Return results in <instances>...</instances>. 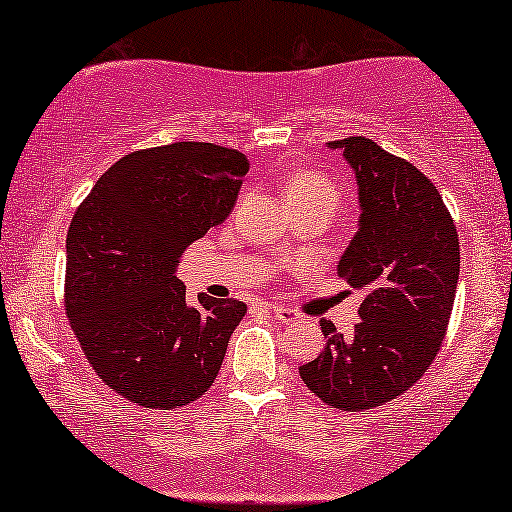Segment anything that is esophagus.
Listing matches in <instances>:
<instances>
[{
    "instance_id": "esophagus-1",
    "label": "esophagus",
    "mask_w": 512,
    "mask_h": 512,
    "mask_svg": "<svg viewBox=\"0 0 512 512\" xmlns=\"http://www.w3.org/2000/svg\"><path fill=\"white\" fill-rule=\"evenodd\" d=\"M269 315H272L274 319H279L281 324H291V322H295V319H298V312L288 310V307H279V305L269 307Z\"/></svg>"
}]
</instances>
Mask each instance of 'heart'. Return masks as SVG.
Here are the masks:
<instances>
[{
	"mask_svg": "<svg viewBox=\"0 0 512 512\" xmlns=\"http://www.w3.org/2000/svg\"><path fill=\"white\" fill-rule=\"evenodd\" d=\"M286 193L312 197V200H322L329 207H336L338 200H341V193H338L336 183L331 181V178H326L324 174H315V171H305V174L295 176Z\"/></svg>",
	"mask_w": 512,
	"mask_h": 512,
	"instance_id": "obj_1",
	"label": "heart"
}]
</instances>
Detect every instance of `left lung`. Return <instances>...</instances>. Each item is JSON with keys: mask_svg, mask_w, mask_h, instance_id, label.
Listing matches in <instances>:
<instances>
[{"mask_svg": "<svg viewBox=\"0 0 512 512\" xmlns=\"http://www.w3.org/2000/svg\"><path fill=\"white\" fill-rule=\"evenodd\" d=\"M360 188V229L336 274L362 303L353 334L322 319L324 350L300 367L322 403L365 412L403 396L434 362L448 331L460 243L439 190L417 166L374 140H334Z\"/></svg>", "mask_w": 512, "mask_h": 512, "instance_id": "left-lung-1", "label": "left lung"}]
</instances>
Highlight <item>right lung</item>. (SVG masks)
Here are the masks:
<instances>
[{"instance_id": "add662e5", "label": "right lung", "mask_w": 512, "mask_h": 512, "mask_svg": "<svg viewBox=\"0 0 512 512\" xmlns=\"http://www.w3.org/2000/svg\"><path fill=\"white\" fill-rule=\"evenodd\" d=\"M243 152L171 143L109 166L66 236L64 307L90 367L114 393L150 410L205 396L248 307L197 295L176 264L231 214L248 174Z\"/></svg>"}]
</instances>
